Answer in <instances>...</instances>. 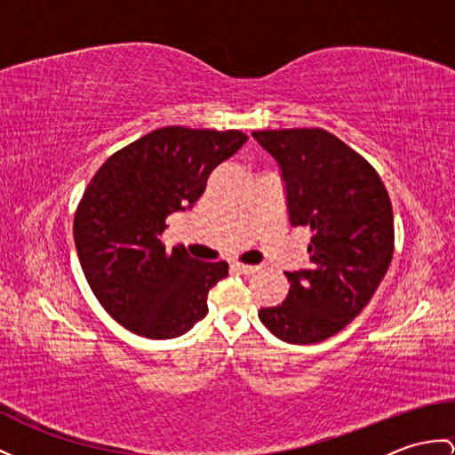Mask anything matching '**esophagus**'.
Masks as SVG:
<instances>
[{"label": "esophagus", "mask_w": 455, "mask_h": 455, "mask_svg": "<svg viewBox=\"0 0 455 455\" xmlns=\"http://www.w3.org/2000/svg\"><path fill=\"white\" fill-rule=\"evenodd\" d=\"M234 270L241 272V274H254L259 270V266H252V264H243V262H234Z\"/></svg>", "instance_id": "1"}]
</instances>
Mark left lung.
<instances>
[{
	"mask_svg": "<svg viewBox=\"0 0 455 455\" xmlns=\"http://www.w3.org/2000/svg\"><path fill=\"white\" fill-rule=\"evenodd\" d=\"M278 160L291 226L311 229L308 266L285 272V301L259 311L290 343L338 334L369 305L394 257V212L379 172L320 127L254 131Z\"/></svg>",
	"mask_w": 455,
	"mask_h": 455,
	"instance_id": "8db88e82",
	"label": "left lung"
}]
</instances>
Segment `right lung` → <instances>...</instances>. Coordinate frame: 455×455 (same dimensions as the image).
I'll return each instance as SVG.
<instances>
[{"instance_id": "right-lung-1", "label": "right lung", "mask_w": 455, "mask_h": 455, "mask_svg": "<svg viewBox=\"0 0 455 455\" xmlns=\"http://www.w3.org/2000/svg\"><path fill=\"white\" fill-rule=\"evenodd\" d=\"M247 139L235 129H154L114 152L86 185L75 247L92 293L124 328L170 339L206 316L208 291L229 266L196 260L183 245L165 249V218L193 206Z\"/></svg>"}]
</instances>
